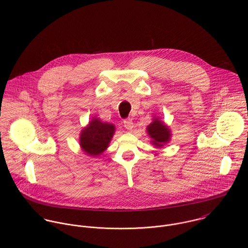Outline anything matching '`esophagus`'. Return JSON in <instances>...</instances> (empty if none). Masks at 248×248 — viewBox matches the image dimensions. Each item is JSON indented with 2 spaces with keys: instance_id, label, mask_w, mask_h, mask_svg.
Returning <instances> with one entry per match:
<instances>
[{
  "instance_id": "34e87169",
  "label": "esophagus",
  "mask_w": 248,
  "mask_h": 248,
  "mask_svg": "<svg viewBox=\"0 0 248 248\" xmlns=\"http://www.w3.org/2000/svg\"><path fill=\"white\" fill-rule=\"evenodd\" d=\"M124 127L128 130V131H133L134 129V123L131 119H127L124 121Z\"/></svg>"
}]
</instances>
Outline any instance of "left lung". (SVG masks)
<instances>
[{"label":"left lung","mask_w":248,"mask_h":248,"mask_svg":"<svg viewBox=\"0 0 248 248\" xmlns=\"http://www.w3.org/2000/svg\"><path fill=\"white\" fill-rule=\"evenodd\" d=\"M147 133L153 140L152 143L155 147H162L170 140L171 131L158 117H154L153 122L147 127Z\"/></svg>","instance_id":"obj_1"}]
</instances>
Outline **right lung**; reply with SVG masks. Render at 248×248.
<instances>
[{
	"instance_id": "add662e5",
	"label": "right lung",
	"mask_w": 248,
	"mask_h": 248,
	"mask_svg": "<svg viewBox=\"0 0 248 248\" xmlns=\"http://www.w3.org/2000/svg\"><path fill=\"white\" fill-rule=\"evenodd\" d=\"M115 127L113 124L102 122L98 118H93L80 134V146L89 155H100L109 144Z\"/></svg>"
}]
</instances>
